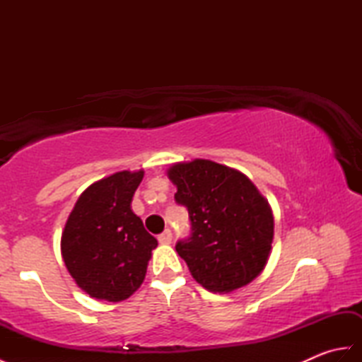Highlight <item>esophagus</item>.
<instances>
[{"mask_svg":"<svg viewBox=\"0 0 362 362\" xmlns=\"http://www.w3.org/2000/svg\"><path fill=\"white\" fill-rule=\"evenodd\" d=\"M171 241H173V232L169 228H166L163 233L158 235V243L160 244L166 245V244H171Z\"/></svg>","mask_w":362,"mask_h":362,"instance_id":"1","label":"esophagus"}]
</instances>
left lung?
Returning a JSON list of instances; mask_svg holds the SVG:
<instances>
[{"label": "left lung", "mask_w": 362, "mask_h": 362, "mask_svg": "<svg viewBox=\"0 0 362 362\" xmlns=\"http://www.w3.org/2000/svg\"><path fill=\"white\" fill-rule=\"evenodd\" d=\"M168 177L175 202L187 206L191 235L175 244L191 275L211 292H230L263 271L274 240V216L266 199L243 173L193 160L175 163Z\"/></svg>", "instance_id": "1"}]
</instances>
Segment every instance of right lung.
<instances>
[{"mask_svg": "<svg viewBox=\"0 0 362 362\" xmlns=\"http://www.w3.org/2000/svg\"><path fill=\"white\" fill-rule=\"evenodd\" d=\"M143 171L115 173L79 196L62 233L68 272L90 297L126 300L141 286L157 240L130 209Z\"/></svg>", "mask_w": 362, "mask_h": 362, "instance_id": "1", "label": "right lung"}]
</instances>
